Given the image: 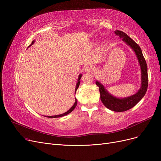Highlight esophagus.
<instances>
[{"label": "esophagus", "instance_id": "esophagus-1", "mask_svg": "<svg viewBox=\"0 0 161 161\" xmlns=\"http://www.w3.org/2000/svg\"><path fill=\"white\" fill-rule=\"evenodd\" d=\"M85 71L86 72H93L94 71H95V69H94V67L93 66H87L86 68V69H85Z\"/></svg>", "mask_w": 161, "mask_h": 161}]
</instances>
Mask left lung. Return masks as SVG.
<instances>
[{"mask_svg": "<svg viewBox=\"0 0 161 161\" xmlns=\"http://www.w3.org/2000/svg\"><path fill=\"white\" fill-rule=\"evenodd\" d=\"M117 36L128 45L136 54L141 70V87L136 93L125 98H118L107 91L105 87L98 81H96L97 86L98 87L100 93V100L103 104L109 109L114 112H122L129 110L136 105L142 98L144 97L148 86V75L147 63L143 57L142 49L140 46L130 38L126 33L121 31H114Z\"/></svg>", "mask_w": 161, "mask_h": 161, "instance_id": "obj_1", "label": "left lung"}]
</instances>
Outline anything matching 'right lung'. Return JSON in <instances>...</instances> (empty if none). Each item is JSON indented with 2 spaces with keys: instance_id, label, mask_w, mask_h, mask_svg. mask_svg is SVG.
Returning <instances> with one entry per match:
<instances>
[{
  "instance_id": "1",
  "label": "right lung",
  "mask_w": 161,
  "mask_h": 161,
  "mask_svg": "<svg viewBox=\"0 0 161 161\" xmlns=\"http://www.w3.org/2000/svg\"><path fill=\"white\" fill-rule=\"evenodd\" d=\"M35 40H33V41L32 42V44L29 46V47L30 46H31L34 43H35ZM81 75H82V74H80L79 75V76H78V81H77V83H76L75 89V92H76V91H77V89H78V87H79V86H80V79L81 78ZM77 103H78V100H77V99H76L75 97V103H74V105H73L67 112H66L65 113H63V114H60V115H52V116H46V117H49V118H57V117H63V116H64V115H68L69 114L71 113V112L74 110V108H75V106H76V105H77ZM45 117H46V116H45Z\"/></svg>"
}]
</instances>
